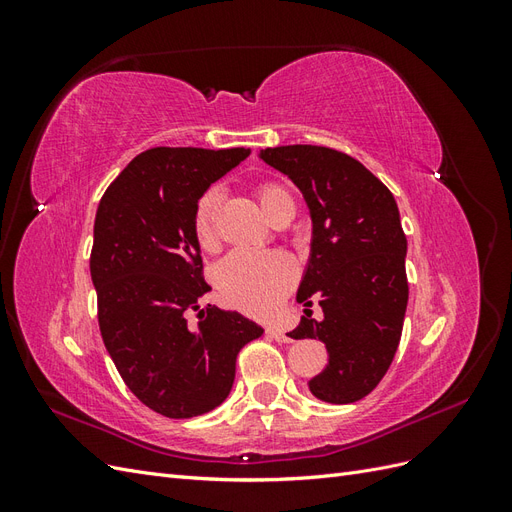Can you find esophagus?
<instances>
[{
  "label": "esophagus",
  "instance_id": "obj_1",
  "mask_svg": "<svg viewBox=\"0 0 512 512\" xmlns=\"http://www.w3.org/2000/svg\"><path fill=\"white\" fill-rule=\"evenodd\" d=\"M269 335H271L273 339H277V342H284V344L292 342V337H290L286 331H282L280 327H269Z\"/></svg>",
  "mask_w": 512,
  "mask_h": 512
}]
</instances>
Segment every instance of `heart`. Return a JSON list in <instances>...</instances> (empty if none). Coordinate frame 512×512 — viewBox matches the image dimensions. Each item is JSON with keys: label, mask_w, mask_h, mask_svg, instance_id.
Masks as SVG:
<instances>
[{"label": "heart", "mask_w": 512, "mask_h": 512, "mask_svg": "<svg viewBox=\"0 0 512 512\" xmlns=\"http://www.w3.org/2000/svg\"><path fill=\"white\" fill-rule=\"evenodd\" d=\"M262 213L273 222L284 209H294L292 194L280 183L267 181L256 190ZM220 207L218 190H209L198 200L194 215V235L203 250L218 245L215 235V211ZM294 265L280 252H235L218 267V288L224 299L247 314H265L294 284Z\"/></svg>", "instance_id": "obj_1"}]
</instances>
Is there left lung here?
Here are the masks:
<instances>
[{
	"label": "left lung",
	"instance_id": "left-lung-1",
	"mask_svg": "<svg viewBox=\"0 0 512 512\" xmlns=\"http://www.w3.org/2000/svg\"><path fill=\"white\" fill-rule=\"evenodd\" d=\"M258 156L297 185L312 218V250L297 292L307 309L290 331L292 339H320L329 352L309 391L329 404H352L384 378L404 329L408 241L397 203L342 151L286 145ZM312 300L323 307L320 321L311 318Z\"/></svg>",
	"mask_w": 512,
	"mask_h": 512
}]
</instances>
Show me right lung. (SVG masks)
<instances>
[{
	"instance_id": "obj_1",
	"label": "right lung",
	"mask_w": 512,
	"mask_h": 512,
	"mask_svg": "<svg viewBox=\"0 0 512 512\" xmlns=\"http://www.w3.org/2000/svg\"><path fill=\"white\" fill-rule=\"evenodd\" d=\"M247 156L243 147L147 149L98 205L89 269L104 346L128 389L168 418L218 408L239 350L262 335L239 312L198 305L211 290L194 235L198 200Z\"/></svg>"
}]
</instances>
